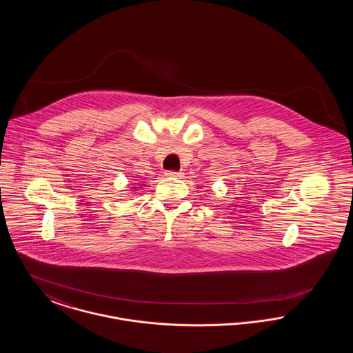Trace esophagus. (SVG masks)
I'll return each instance as SVG.
<instances>
[{"label": "esophagus", "instance_id": "esophagus-1", "mask_svg": "<svg viewBox=\"0 0 353 353\" xmlns=\"http://www.w3.org/2000/svg\"><path fill=\"white\" fill-rule=\"evenodd\" d=\"M165 174L169 176V177H176V179H180V177L184 176L183 172H174V170H168Z\"/></svg>", "mask_w": 353, "mask_h": 353}]
</instances>
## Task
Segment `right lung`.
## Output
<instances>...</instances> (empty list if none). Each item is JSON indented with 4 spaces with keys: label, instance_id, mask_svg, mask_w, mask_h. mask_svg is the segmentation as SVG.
I'll use <instances>...</instances> for the list:
<instances>
[{
    "label": "right lung",
    "instance_id": "right-lung-1",
    "mask_svg": "<svg viewBox=\"0 0 353 353\" xmlns=\"http://www.w3.org/2000/svg\"><path fill=\"white\" fill-rule=\"evenodd\" d=\"M143 184H139V186H132V189H137V188H140Z\"/></svg>",
    "mask_w": 353,
    "mask_h": 353
}]
</instances>
